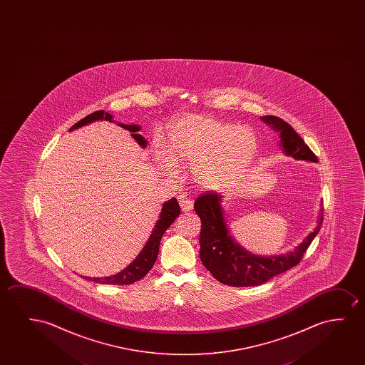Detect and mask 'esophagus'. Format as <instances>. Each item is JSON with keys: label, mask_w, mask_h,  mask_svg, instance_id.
I'll return each mask as SVG.
<instances>
[{"label": "esophagus", "mask_w": 365, "mask_h": 365, "mask_svg": "<svg viewBox=\"0 0 365 365\" xmlns=\"http://www.w3.org/2000/svg\"><path fill=\"white\" fill-rule=\"evenodd\" d=\"M180 208L185 212H190L193 208V200L190 198H187L185 195H180Z\"/></svg>", "instance_id": "34e87169"}]
</instances>
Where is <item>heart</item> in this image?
<instances>
[{"label":"heart","instance_id":"1","mask_svg":"<svg viewBox=\"0 0 365 365\" xmlns=\"http://www.w3.org/2000/svg\"><path fill=\"white\" fill-rule=\"evenodd\" d=\"M257 152L258 138L250 128L190 115L172 127L167 153L158 147L155 157L170 172L175 170V163L193 165L192 175L197 183L210 190H223L240 180Z\"/></svg>","mask_w":365,"mask_h":365}]
</instances>
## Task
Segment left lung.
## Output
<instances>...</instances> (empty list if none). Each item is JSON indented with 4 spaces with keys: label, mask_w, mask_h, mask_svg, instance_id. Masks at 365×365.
I'll use <instances>...</instances> for the list:
<instances>
[{
    "label": "left lung",
    "mask_w": 365,
    "mask_h": 365,
    "mask_svg": "<svg viewBox=\"0 0 365 365\" xmlns=\"http://www.w3.org/2000/svg\"><path fill=\"white\" fill-rule=\"evenodd\" d=\"M262 120L273 125L280 135V145H283L285 155L297 160L318 162V157L310 150L293 127L277 115H264ZM222 195L208 190L200 195L195 202V210L200 215L202 230L200 235V259L210 274L223 284L232 287H252L263 284L275 275L282 274L298 264L312 240L318 235L323 210L320 213L318 225L294 252L278 257H259L250 255L237 245L230 237L223 218L220 207Z\"/></svg>",
    "instance_id": "1"
}]
</instances>
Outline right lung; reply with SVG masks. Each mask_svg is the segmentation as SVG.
I'll use <instances>...</instances> for the list:
<instances>
[{
    "instance_id": "add662e5",
    "label": "right lung",
    "mask_w": 365,
    "mask_h": 365,
    "mask_svg": "<svg viewBox=\"0 0 365 365\" xmlns=\"http://www.w3.org/2000/svg\"><path fill=\"white\" fill-rule=\"evenodd\" d=\"M100 120L115 122L113 117L108 112L96 110L93 113H91V115H87L85 118L78 120L76 125L71 127L70 130L80 128L82 125H88L91 122ZM120 125L125 128V130H130V133H132V137L138 142V145L140 147H145L147 145V140L138 133V130H140L138 125H122V123H120ZM180 207L175 198H172L168 202L163 203L160 220H157L155 230H152L150 240L145 243L140 255H137V258L127 268H125L120 273H117V274L110 275V277H105V278H88V277H85V279L96 282V283H100V284L113 285H128L135 283L137 280L142 279L152 269V267L155 263L157 255H158V250H160L162 235H165V230L170 228V225L175 222V218L180 215Z\"/></svg>"
}]
</instances>
